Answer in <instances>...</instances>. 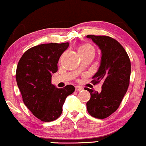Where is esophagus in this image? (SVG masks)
Returning <instances> with one entry per match:
<instances>
[{"label": "esophagus", "mask_w": 146, "mask_h": 146, "mask_svg": "<svg viewBox=\"0 0 146 146\" xmlns=\"http://www.w3.org/2000/svg\"><path fill=\"white\" fill-rule=\"evenodd\" d=\"M84 88H82V86H75V90H76V91H82Z\"/></svg>", "instance_id": "obj_1"}]
</instances>
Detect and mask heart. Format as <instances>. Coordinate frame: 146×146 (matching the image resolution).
<instances>
[{
  "label": "heart",
  "instance_id": "b5f03b06",
  "mask_svg": "<svg viewBox=\"0 0 146 146\" xmlns=\"http://www.w3.org/2000/svg\"><path fill=\"white\" fill-rule=\"evenodd\" d=\"M88 50H94V48L92 46L89 44H84L81 46L79 48V52H84V51H88Z\"/></svg>",
  "mask_w": 146,
  "mask_h": 146
}]
</instances>
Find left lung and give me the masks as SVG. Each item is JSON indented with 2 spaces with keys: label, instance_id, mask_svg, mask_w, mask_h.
Here are the masks:
<instances>
[{
  "label": "left lung",
  "instance_id": "left-lung-1",
  "mask_svg": "<svg viewBox=\"0 0 146 146\" xmlns=\"http://www.w3.org/2000/svg\"><path fill=\"white\" fill-rule=\"evenodd\" d=\"M101 50L98 70L93 83L102 82L101 92L86 88L91 98L86 103L88 112L94 117L105 119L117 110L129 85L131 62L128 54L117 40L108 36H86Z\"/></svg>",
  "mask_w": 146,
  "mask_h": 146
}]
</instances>
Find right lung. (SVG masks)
I'll list each match as a JSON object with an SVG mask.
<instances>
[{
  "instance_id": "add662e5",
  "label": "right lung",
  "mask_w": 146,
  "mask_h": 146,
  "mask_svg": "<svg viewBox=\"0 0 146 146\" xmlns=\"http://www.w3.org/2000/svg\"><path fill=\"white\" fill-rule=\"evenodd\" d=\"M70 43H44L28 49L22 55L16 70V80L25 105L43 121L57 119L62 112L66 98L74 91L67 85L58 88L51 84L58 72L60 57Z\"/></svg>"
}]
</instances>
